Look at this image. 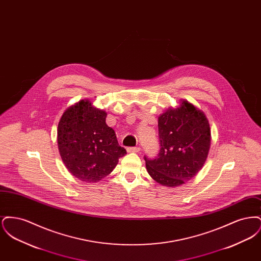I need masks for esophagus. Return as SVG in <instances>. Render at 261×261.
I'll use <instances>...</instances> for the list:
<instances>
[{
    "instance_id": "34e87169",
    "label": "esophagus",
    "mask_w": 261,
    "mask_h": 261,
    "mask_svg": "<svg viewBox=\"0 0 261 261\" xmlns=\"http://www.w3.org/2000/svg\"><path fill=\"white\" fill-rule=\"evenodd\" d=\"M140 149L141 148H139V147H129V148H127V151L128 152H139Z\"/></svg>"
}]
</instances>
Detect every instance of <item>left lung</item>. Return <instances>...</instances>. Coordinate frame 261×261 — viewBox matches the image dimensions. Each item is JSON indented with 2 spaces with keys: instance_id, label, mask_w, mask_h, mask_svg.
Instances as JSON below:
<instances>
[{
  "instance_id": "1",
  "label": "left lung",
  "mask_w": 261,
  "mask_h": 261,
  "mask_svg": "<svg viewBox=\"0 0 261 261\" xmlns=\"http://www.w3.org/2000/svg\"><path fill=\"white\" fill-rule=\"evenodd\" d=\"M161 150L158 158L145 156L150 177L163 186L184 184L199 173L211 148V127L205 114L188 100L159 116Z\"/></svg>"
}]
</instances>
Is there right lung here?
Masks as SVG:
<instances>
[{
	"label": "right lung",
	"mask_w": 261,
	"mask_h": 261,
	"mask_svg": "<svg viewBox=\"0 0 261 261\" xmlns=\"http://www.w3.org/2000/svg\"><path fill=\"white\" fill-rule=\"evenodd\" d=\"M106 118L107 112L82 99L66 109L59 122L58 147L62 162L83 182H99L126 154Z\"/></svg>",
	"instance_id": "add662e5"
}]
</instances>
